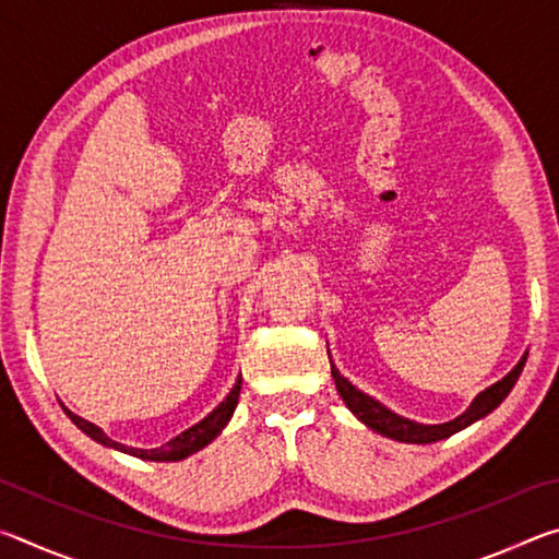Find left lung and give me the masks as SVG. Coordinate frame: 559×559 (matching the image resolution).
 Masks as SVG:
<instances>
[{
    "label": "left lung",
    "mask_w": 559,
    "mask_h": 559,
    "mask_svg": "<svg viewBox=\"0 0 559 559\" xmlns=\"http://www.w3.org/2000/svg\"><path fill=\"white\" fill-rule=\"evenodd\" d=\"M525 359H527V355H523V359H520V362L503 377V380L490 384L486 392H480L476 400H473L468 409L461 416H456V419L447 421V424H433V427H427V424H414L409 419H402V416L392 414L386 406L374 402L372 396H367L359 390H355V386L337 372L335 365H330V372H333L337 392H340V396H343V402L349 406V412H353L359 421L367 424L372 431L382 433V437L396 439V441H406V443H433L439 439L451 437V433H456L461 429H466L468 424L480 419V416H486L488 412H493L496 406L506 400L508 392L513 390V384L518 382V377L525 367Z\"/></svg>",
    "instance_id": "8db88e82"
}]
</instances>
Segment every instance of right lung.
I'll list each match as a JSON object with an SVG mask.
<instances>
[{
	"label": "right lung",
	"mask_w": 559,
	"mask_h": 559,
	"mask_svg": "<svg viewBox=\"0 0 559 559\" xmlns=\"http://www.w3.org/2000/svg\"><path fill=\"white\" fill-rule=\"evenodd\" d=\"M239 392H241V374H239V380L234 382L229 394H226L224 400L216 404L214 409L206 414L202 421H197L194 427H189L182 433H177L175 439H169L165 447H159V449H132V447H126V443H118V441L108 439L106 433H103L96 427V424L81 419V416H75L69 409H63V412L69 414V419L75 424V427H79L83 433H88L93 441L103 443V447L118 449L122 453H130V456L145 459V461H182V459L189 456V453L204 449L212 439L219 437V431L226 427V424H229L231 414L236 409V402H239Z\"/></svg>",
	"instance_id": "1"
}]
</instances>
